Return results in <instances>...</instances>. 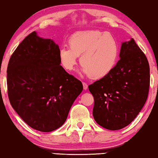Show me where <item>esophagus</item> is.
Wrapping results in <instances>:
<instances>
[{
	"mask_svg": "<svg viewBox=\"0 0 158 158\" xmlns=\"http://www.w3.org/2000/svg\"><path fill=\"white\" fill-rule=\"evenodd\" d=\"M83 89L87 90L88 89V84L85 83V82H83Z\"/></svg>",
	"mask_w": 158,
	"mask_h": 158,
	"instance_id": "obj_1",
	"label": "esophagus"
}]
</instances>
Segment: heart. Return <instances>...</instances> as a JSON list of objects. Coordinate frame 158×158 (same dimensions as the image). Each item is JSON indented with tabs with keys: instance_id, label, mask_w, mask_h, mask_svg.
<instances>
[{
	"instance_id": "1",
	"label": "heart",
	"mask_w": 158,
	"mask_h": 158,
	"mask_svg": "<svg viewBox=\"0 0 158 158\" xmlns=\"http://www.w3.org/2000/svg\"><path fill=\"white\" fill-rule=\"evenodd\" d=\"M69 46H62L59 51L60 64L68 72L74 69L80 55L83 73L94 79L106 76L117 63L118 44L116 38L106 31L77 32L69 40Z\"/></svg>"
}]
</instances>
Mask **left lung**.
<instances>
[{"label":"left lung","mask_w":158,"mask_h":158,"mask_svg":"<svg viewBox=\"0 0 158 158\" xmlns=\"http://www.w3.org/2000/svg\"><path fill=\"white\" fill-rule=\"evenodd\" d=\"M119 57L109 75L88 85L94 98V119L109 130L124 128L135 119L150 88L148 60L133 39L122 43Z\"/></svg>","instance_id":"left-lung-1"}]
</instances>
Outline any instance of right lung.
Here are the masks:
<instances>
[{
  "instance_id": "obj_1",
  "label": "right lung",
  "mask_w": 158,
  "mask_h": 158,
  "mask_svg": "<svg viewBox=\"0 0 158 158\" xmlns=\"http://www.w3.org/2000/svg\"><path fill=\"white\" fill-rule=\"evenodd\" d=\"M59 51L52 40L33 31L19 44L8 64L10 105L23 122L43 132L64 124L83 88L81 81L60 65Z\"/></svg>"
}]
</instances>
